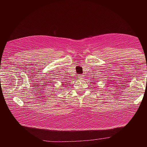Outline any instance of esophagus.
Segmentation results:
<instances>
[{
	"instance_id": "34e87169",
	"label": "esophagus",
	"mask_w": 147,
	"mask_h": 147,
	"mask_svg": "<svg viewBox=\"0 0 147 147\" xmlns=\"http://www.w3.org/2000/svg\"><path fill=\"white\" fill-rule=\"evenodd\" d=\"M80 80H83V78H84V75H79V77H78Z\"/></svg>"
}]
</instances>
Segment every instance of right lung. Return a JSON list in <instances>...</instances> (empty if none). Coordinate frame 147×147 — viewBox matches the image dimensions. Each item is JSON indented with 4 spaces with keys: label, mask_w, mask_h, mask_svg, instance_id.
I'll list each match as a JSON object with an SVG mask.
<instances>
[{
    "label": "right lung",
    "mask_w": 147,
    "mask_h": 147,
    "mask_svg": "<svg viewBox=\"0 0 147 147\" xmlns=\"http://www.w3.org/2000/svg\"><path fill=\"white\" fill-rule=\"evenodd\" d=\"M65 85H66V84H65ZM68 85H69V84H68Z\"/></svg>",
    "instance_id": "right-lung-1"
}]
</instances>
